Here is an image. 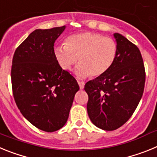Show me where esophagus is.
<instances>
[{"label": "esophagus", "mask_w": 157, "mask_h": 157, "mask_svg": "<svg viewBox=\"0 0 157 157\" xmlns=\"http://www.w3.org/2000/svg\"><path fill=\"white\" fill-rule=\"evenodd\" d=\"M78 86H79L80 90H82V89L84 88V86H85V83L82 82H78Z\"/></svg>", "instance_id": "obj_1"}]
</instances>
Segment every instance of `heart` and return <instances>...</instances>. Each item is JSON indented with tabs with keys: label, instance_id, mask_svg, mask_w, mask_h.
Segmentation results:
<instances>
[{
	"label": "heart",
	"instance_id": "1",
	"mask_svg": "<svg viewBox=\"0 0 157 157\" xmlns=\"http://www.w3.org/2000/svg\"><path fill=\"white\" fill-rule=\"evenodd\" d=\"M117 44L111 37L94 32H82L67 37L64 46L54 48V56L63 70L68 71L78 62L75 70L78 78L99 77L105 74L117 56Z\"/></svg>",
	"mask_w": 157,
	"mask_h": 157
}]
</instances>
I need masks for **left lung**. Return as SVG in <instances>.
I'll return each instance as SVG.
<instances>
[{
	"mask_svg": "<svg viewBox=\"0 0 157 157\" xmlns=\"http://www.w3.org/2000/svg\"><path fill=\"white\" fill-rule=\"evenodd\" d=\"M116 60L103 75L86 83L87 112L91 122L104 130H114L132 116L143 94L145 71L138 48L122 34H113Z\"/></svg>",
	"mask_w": 157,
	"mask_h": 157,
	"instance_id": "1",
	"label": "left lung"
}]
</instances>
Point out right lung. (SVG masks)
Returning a JSON list of instances; mask_svg holds the SVG:
<instances>
[{
  "label": "right lung",
  "mask_w": 157,
  "mask_h": 157,
  "mask_svg": "<svg viewBox=\"0 0 157 157\" xmlns=\"http://www.w3.org/2000/svg\"><path fill=\"white\" fill-rule=\"evenodd\" d=\"M65 28L34 30L12 59V91L18 109L31 124L46 132L65 125L79 90L75 78L54 56V43Z\"/></svg>",
  "instance_id": "1"
}]
</instances>
